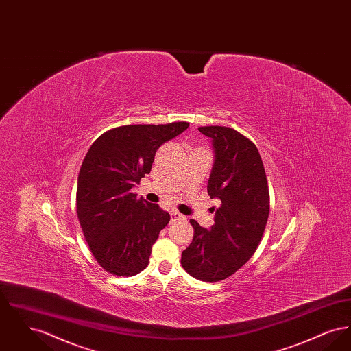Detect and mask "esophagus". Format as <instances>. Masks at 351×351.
I'll return each instance as SVG.
<instances>
[{
  "label": "esophagus",
  "instance_id": "esophagus-1",
  "mask_svg": "<svg viewBox=\"0 0 351 351\" xmlns=\"http://www.w3.org/2000/svg\"><path fill=\"white\" fill-rule=\"evenodd\" d=\"M171 218H172V219H182V218H184V216L183 215H180L179 212L173 210V212L171 213Z\"/></svg>",
  "mask_w": 351,
  "mask_h": 351
}]
</instances>
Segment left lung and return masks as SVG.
<instances>
[{
  "label": "left lung",
  "instance_id": "left-lung-1",
  "mask_svg": "<svg viewBox=\"0 0 351 351\" xmlns=\"http://www.w3.org/2000/svg\"><path fill=\"white\" fill-rule=\"evenodd\" d=\"M212 139L215 162L208 180L215 225L208 230L191 219L195 234L182 252V266L193 278L216 283L233 275L256 250L267 223L269 195L262 158L249 138L225 126H202Z\"/></svg>",
  "mask_w": 351,
  "mask_h": 351
}]
</instances>
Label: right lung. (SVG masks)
I'll return each instance as SVG.
<instances>
[{"label":"right lung","instance_id":"obj_1","mask_svg":"<svg viewBox=\"0 0 351 351\" xmlns=\"http://www.w3.org/2000/svg\"><path fill=\"white\" fill-rule=\"evenodd\" d=\"M188 122L128 125L100 135L84 158L76 212L85 241L106 272L133 276L149 265L151 247L169 222L158 204L130 189L150 173L156 150Z\"/></svg>","mask_w":351,"mask_h":351}]
</instances>
